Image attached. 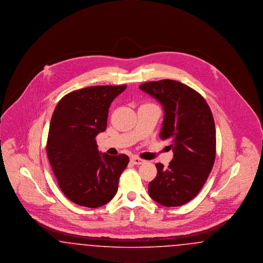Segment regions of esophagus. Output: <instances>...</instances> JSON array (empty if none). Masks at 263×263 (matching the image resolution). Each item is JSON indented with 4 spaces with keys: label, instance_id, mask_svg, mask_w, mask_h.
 Wrapping results in <instances>:
<instances>
[{
    "label": "esophagus",
    "instance_id": "esophagus-1",
    "mask_svg": "<svg viewBox=\"0 0 263 263\" xmlns=\"http://www.w3.org/2000/svg\"><path fill=\"white\" fill-rule=\"evenodd\" d=\"M131 162L134 163V164H142V163H145L144 160H142V159H140V158H137V157L131 158Z\"/></svg>",
    "mask_w": 263,
    "mask_h": 263
}]
</instances>
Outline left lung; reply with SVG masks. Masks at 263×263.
<instances>
[{"label": "left lung", "mask_w": 263, "mask_h": 263, "mask_svg": "<svg viewBox=\"0 0 263 263\" xmlns=\"http://www.w3.org/2000/svg\"><path fill=\"white\" fill-rule=\"evenodd\" d=\"M163 107L162 140H170L174 159L165 168L156 163L158 174L149 183V195L165 207L192 200L212 171L216 156V129L206 100L193 88L162 80L139 86Z\"/></svg>", "instance_id": "obj_1"}]
</instances>
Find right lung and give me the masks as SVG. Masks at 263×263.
I'll return each mask as SVG.
<instances>
[{"instance_id":"right-lung-1","label":"right lung","mask_w":263,"mask_h":263,"mask_svg":"<svg viewBox=\"0 0 263 263\" xmlns=\"http://www.w3.org/2000/svg\"><path fill=\"white\" fill-rule=\"evenodd\" d=\"M126 85L96 86L66 95L51 117L46 152L58 185L69 200L98 208L112 199L129 163L124 154H100L96 137L105 131L108 109Z\"/></svg>"}]
</instances>
